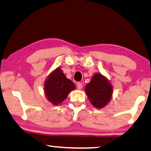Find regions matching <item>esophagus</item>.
I'll return each instance as SVG.
<instances>
[{
	"mask_svg": "<svg viewBox=\"0 0 151 151\" xmlns=\"http://www.w3.org/2000/svg\"><path fill=\"white\" fill-rule=\"evenodd\" d=\"M77 85L78 89H79V90H81L82 87H83V85H82V83H80V82H78V83H77Z\"/></svg>",
	"mask_w": 151,
	"mask_h": 151,
	"instance_id": "1",
	"label": "esophagus"
}]
</instances>
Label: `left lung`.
Instances as JSON below:
<instances>
[{"label":"left lung","mask_w":151,"mask_h":151,"mask_svg":"<svg viewBox=\"0 0 151 151\" xmlns=\"http://www.w3.org/2000/svg\"><path fill=\"white\" fill-rule=\"evenodd\" d=\"M90 101L96 108H102L111 99L112 87L101 74H95L85 88Z\"/></svg>","instance_id":"obj_1"}]
</instances>
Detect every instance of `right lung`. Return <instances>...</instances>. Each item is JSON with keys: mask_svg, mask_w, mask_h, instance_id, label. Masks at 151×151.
I'll return each instance as SVG.
<instances>
[{"mask_svg": "<svg viewBox=\"0 0 151 151\" xmlns=\"http://www.w3.org/2000/svg\"><path fill=\"white\" fill-rule=\"evenodd\" d=\"M74 88L73 82L67 79L62 70L58 68L46 80L44 89L47 99L54 105H58L66 99L70 92Z\"/></svg>", "mask_w": 151, "mask_h": 151, "instance_id": "right-lung-1", "label": "right lung"}]
</instances>
